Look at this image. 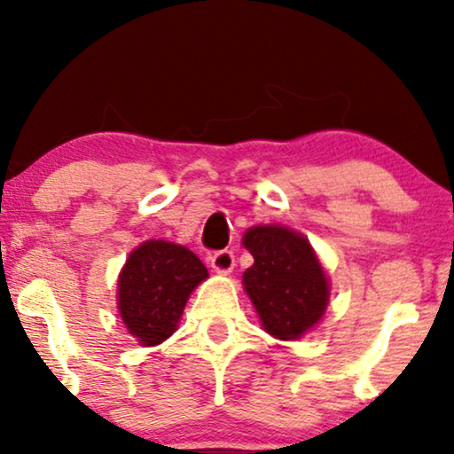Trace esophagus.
<instances>
[{"mask_svg":"<svg viewBox=\"0 0 454 454\" xmlns=\"http://www.w3.org/2000/svg\"><path fill=\"white\" fill-rule=\"evenodd\" d=\"M210 266L216 272H231L233 266H235V256L231 250H219L215 252L213 256H210Z\"/></svg>","mask_w":454,"mask_h":454,"instance_id":"1","label":"esophagus"}]
</instances>
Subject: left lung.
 <instances>
[{
  "instance_id": "1",
  "label": "left lung",
  "mask_w": 454,
  "mask_h": 454,
  "mask_svg": "<svg viewBox=\"0 0 454 454\" xmlns=\"http://www.w3.org/2000/svg\"><path fill=\"white\" fill-rule=\"evenodd\" d=\"M254 264L244 272L247 295L262 326L277 339H297L325 314L328 283L303 235L291 229L254 227L244 235Z\"/></svg>"
}]
</instances>
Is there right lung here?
<instances>
[{"mask_svg": "<svg viewBox=\"0 0 454 454\" xmlns=\"http://www.w3.org/2000/svg\"><path fill=\"white\" fill-rule=\"evenodd\" d=\"M208 277L188 247L145 241L129 254L120 275V312L142 345L163 343L176 331L192 289Z\"/></svg>", "mask_w": 454, "mask_h": 454, "instance_id": "obj_1", "label": "right lung"}]
</instances>
